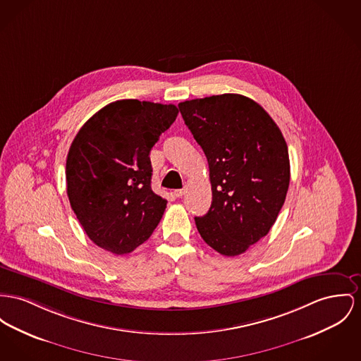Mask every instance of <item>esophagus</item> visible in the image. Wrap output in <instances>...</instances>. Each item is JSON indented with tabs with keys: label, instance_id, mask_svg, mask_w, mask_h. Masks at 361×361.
Segmentation results:
<instances>
[{
	"label": "esophagus",
	"instance_id": "esophagus-1",
	"mask_svg": "<svg viewBox=\"0 0 361 361\" xmlns=\"http://www.w3.org/2000/svg\"><path fill=\"white\" fill-rule=\"evenodd\" d=\"M183 194H185V189H178V190H175V192H173V195H175V197H178V198H180Z\"/></svg>",
	"mask_w": 361,
	"mask_h": 361
}]
</instances>
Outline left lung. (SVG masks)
Returning a JSON list of instances; mask_svg holds the SVG:
<instances>
[{
  "label": "left lung",
  "instance_id": "obj_1",
  "mask_svg": "<svg viewBox=\"0 0 361 361\" xmlns=\"http://www.w3.org/2000/svg\"><path fill=\"white\" fill-rule=\"evenodd\" d=\"M178 106L209 166L212 204L207 215L194 217L197 230L220 255H242L268 234L286 200V141L247 97L220 94Z\"/></svg>",
  "mask_w": 361,
  "mask_h": 361
}]
</instances>
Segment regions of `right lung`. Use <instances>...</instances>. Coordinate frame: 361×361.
<instances>
[{
	"instance_id": "add662e5",
	"label": "right lung",
	"mask_w": 361,
	"mask_h": 361,
	"mask_svg": "<svg viewBox=\"0 0 361 361\" xmlns=\"http://www.w3.org/2000/svg\"><path fill=\"white\" fill-rule=\"evenodd\" d=\"M178 114L172 104L121 99L99 109L73 138L67 194L97 246L127 255L160 223L167 200L150 188L149 153Z\"/></svg>"
}]
</instances>
